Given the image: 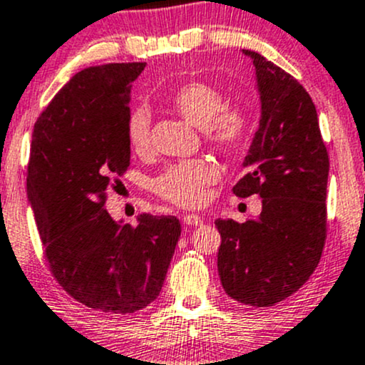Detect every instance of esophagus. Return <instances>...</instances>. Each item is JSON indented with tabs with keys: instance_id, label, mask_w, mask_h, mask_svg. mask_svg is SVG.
<instances>
[{
	"instance_id": "1",
	"label": "esophagus",
	"mask_w": 365,
	"mask_h": 365,
	"mask_svg": "<svg viewBox=\"0 0 365 365\" xmlns=\"http://www.w3.org/2000/svg\"><path fill=\"white\" fill-rule=\"evenodd\" d=\"M182 222L186 224V226H200V224L203 222V219L200 215H195V214H186L184 215Z\"/></svg>"
}]
</instances>
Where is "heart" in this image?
<instances>
[{
	"label": "heart",
	"instance_id": "1",
	"mask_svg": "<svg viewBox=\"0 0 365 365\" xmlns=\"http://www.w3.org/2000/svg\"><path fill=\"white\" fill-rule=\"evenodd\" d=\"M170 105L179 115L196 128L212 145L220 150H236L248 130V118L240 108H224V94L215 86L203 81H190L179 86L170 96ZM129 145L136 151H145L150 145V115L138 108L128 118ZM219 179V169L212 160L195 158L170 165L155 182L162 198L181 205L198 207L205 202L208 186Z\"/></svg>",
	"mask_w": 365,
	"mask_h": 365
}]
</instances>
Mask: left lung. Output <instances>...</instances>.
<instances>
[{
    "label": "left lung",
    "mask_w": 365,
    "mask_h": 365,
    "mask_svg": "<svg viewBox=\"0 0 365 365\" xmlns=\"http://www.w3.org/2000/svg\"><path fill=\"white\" fill-rule=\"evenodd\" d=\"M255 65L259 128L232 187L259 195L262 212L240 224L217 219V269L229 297L271 307L302 288L321 260L326 240L329 158L312 98L304 86L265 56L243 50Z\"/></svg>",
    "instance_id": "8db88e82"
}]
</instances>
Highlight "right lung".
<instances>
[{"label":"right lung","mask_w":365,"mask_h":365,"mask_svg":"<svg viewBox=\"0 0 365 365\" xmlns=\"http://www.w3.org/2000/svg\"><path fill=\"white\" fill-rule=\"evenodd\" d=\"M146 63L77 72L34 125L27 196L53 276L72 298L133 314L160 293L181 224L139 214L138 226L105 210L106 190L129 167L130 89Z\"/></svg>","instance_id":"right-lung-1"}]
</instances>
